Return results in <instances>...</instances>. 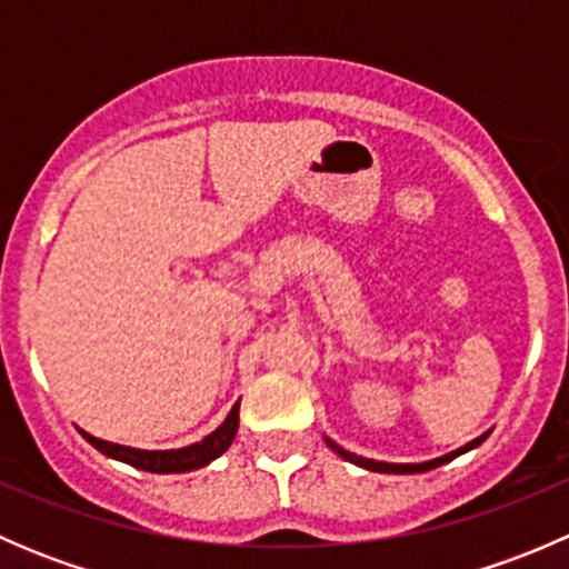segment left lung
<instances>
[{
    "instance_id": "left-lung-1",
    "label": "left lung",
    "mask_w": 569,
    "mask_h": 569,
    "mask_svg": "<svg viewBox=\"0 0 569 569\" xmlns=\"http://www.w3.org/2000/svg\"><path fill=\"white\" fill-rule=\"evenodd\" d=\"M487 435H490V432H485V435H481V438L470 440V443H465L462 449L451 451V455H446V457H438V460H429V462H418V465H396V462H377V460H366V457H358V455H352V451L341 449V446H338V443H332L330 438H325V440H327V446H330V449L336 451L338 457H343V460H349V462L360 465V468H366V470H377V473H423V470H432V468H438V465H443V462H451V460H455V457L465 455V451L476 449V446H479V443H485V440H487Z\"/></svg>"
}]
</instances>
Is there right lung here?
Listing matches in <instances>:
<instances>
[{"mask_svg":"<svg viewBox=\"0 0 569 569\" xmlns=\"http://www.w3.org/2000/svg\"><path fill=\"white\" fill-rule=\"evenodd\" d=\"M237 429H239V401L231 407L228 418L214 429V432L206 435L200 443L183 446V449H170V451L131 449V446H118V443H109V440L93 438V435H88L84 429H79V432H82V438L88 440L90 446H96L101 455L131 465V468L148 470V473H187V470H198L203 468V465H209L211 460H217V457L233 443Z\"/></svg>","mask_w":569,"mask_h":569,"instance_id":"obj_1","label":"right lung"}]
</instances>
